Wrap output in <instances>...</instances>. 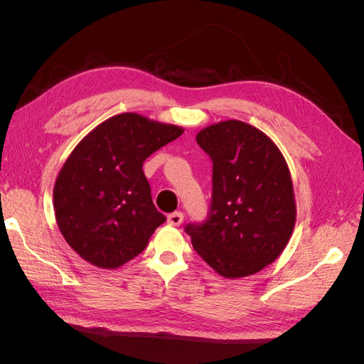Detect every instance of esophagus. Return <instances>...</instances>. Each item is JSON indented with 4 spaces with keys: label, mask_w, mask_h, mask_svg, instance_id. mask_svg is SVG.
I'll use <instances>...</instances> for the list:
<instances>
[{
    "label": "esophagus",
    "mask_w": 364,
    "mask_h": 364,
    "mask_svg": "<svg viewBox=\"0 0 364 364\" xmlns=\"http://www.w3.org/2000/svg\"><path fill=\"white\" fill-rule=\"evenodd\" d=\"M183 222V214L181 211H176V213H171L168 215V223L171 226H181Z\"/></svg>",
    "instance_id": "34e87169"
}]
</instances>
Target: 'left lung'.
I'll return each mask as SVG.
<instances>
[{
    "instance_id": "left-lung-1",
    "label": "left lung",
    "mask_w": 364,
    "mask_h": 364,
    "mask_svg": "<svg viewBox=\"0 0 364 364\" xmlns=\"http://www.w3.org/2000/svg\"><path fill=\"white\" fill-rule=\"evenodd\" d=\"M196 141L213 161V199L205 222L185 232L218 274L249 277L277 259L293 234L287 162L266 134L238 119L208 126Z\"/></svg>"
}]
</instances>
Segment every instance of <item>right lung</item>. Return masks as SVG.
<instances>
[{
	"label": "right lung",
	"instance_id": "obj_1",
	"mask_svg": "<svg viewBox=\"0 0 364 364\" xmlns=\"http://www.w3.org/2000/svg\"><path fill=\"white\" fill-rule=\"evenodd\" d=\"M183 129L135 112L90 132L54 183V214L63 238L87 262L117 269L144 250L165 215L153 205L144 161Z\"/></svg>",
	"mask_w": 364,
	"mask_h": 364
}]
</instances>
